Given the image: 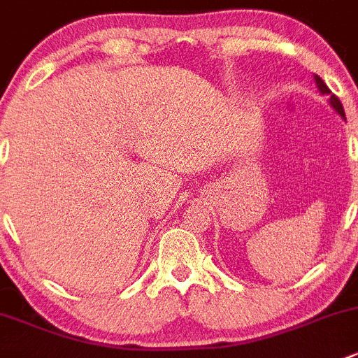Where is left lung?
Returning <instances> with one entry per match:
<instances>
[{
	"instance_id": "1",
	"label": "left lung",
	"mask_w": 358,
	"mask_h": 358,
	"mask_svg": "<svg viewBox=\"0 0 358 358\" xmlns=\"http://www.w3.org/2000/svg\"><path fill=\"white\" fill-rule=\"evenodd\" d=\"M315 80H316V86H318L320 93H322V94H329V96H330V98H329V103L332 105V108H334V110L338 112V114L341 115V117L345 119V121H346L345 108H343V103H341V101H339V98L336 96V94H332V93H330V90H329V87H327V84L323 83L322 79H320L318 75H315Z\"/></svg>"
}]
</instances>
